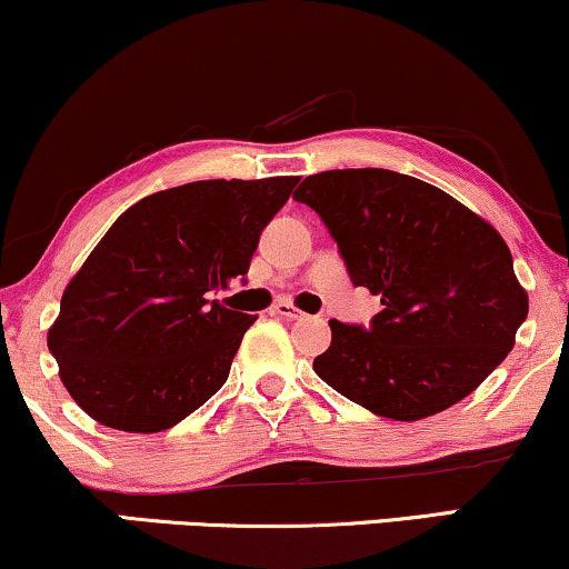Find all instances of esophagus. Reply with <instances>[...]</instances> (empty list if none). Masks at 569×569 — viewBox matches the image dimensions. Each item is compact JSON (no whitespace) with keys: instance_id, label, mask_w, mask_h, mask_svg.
Segmentation results:
<instances>
[{"instance_id":"esophagus-1","label":"esophagus","mask_w":569,"mask_h":569,"mask_svg":"<svg viewBox=\"0 0 569 569\" xmlns=\"http://www.w3.org/2000/svg\"><path fill=\"white\" fill-rule=\"evenodd\" d=\"M271 313H277V317H282V319H287V321H300V319H306V313L298 311V308L290 306V303H277V306L271 308Z\"/></svg>"}]
</instances>
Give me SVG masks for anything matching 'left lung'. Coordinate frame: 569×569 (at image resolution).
I'll return each mask as SVG.
<instances>
[{"label": "left lung", "instance_id": "8db88e82", "mask_svg": "<svg viewBox=\"0 0 569 569\" xmlns=\"http://www.w3.org/2000/svg\"><path fill=\"white\" fill-rule=\"evenodd\" d=\"M356 287L380 296L369 327L332 319L313 371L348 401L417 422L467 398L515 348L528 292L501 234L443 189L385 168L303 179Z\"/></svg>", "mask_w": 569, "mask_h": 569}]
</instances>
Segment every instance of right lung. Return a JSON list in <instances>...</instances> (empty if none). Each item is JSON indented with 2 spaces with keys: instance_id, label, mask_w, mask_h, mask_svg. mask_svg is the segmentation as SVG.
<instances>
[{
  "instance_id": "add662e5",
  "label": "right lung",
  "mask_w": 569,
  "mask_h": 569,
  "mask_svg": "<svg viewBox=\"0 0 569 569\" xmlns=\"http://www.w3.org/2000/svg\"><path fill=\"white\" fill-rule=\"evenodd\" d=\"M296 177L210 179L139 200L70 279L49 353L100 425L160 432L227 382L250 313L210 300L242 279Z\"/></svg>"
}]
</instances>
